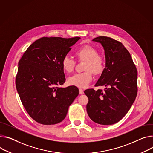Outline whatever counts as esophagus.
Returning a JSON list of instances; mask_svg holds the SVG:
<instances>
[{
    "mask_svg": "<svg viewBox=\"0 0 153 153\" xmlns=\"http://www.w3.org/2000/svg\"><path fill=\"white\" fill-rule=\"evenodd\" d=\"M79 93L80 94H84V90H83L82 89H79Z\"/></svg>",
    "mask_w": 153,
    "mask_h": 153,
    "instance_id": "34e87169",
    "label": "esophagus"
}]
</instances>
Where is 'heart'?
Returning <instances> with one entry per match:
<instances>
[{
  "label": "heart",
  "instance_id": "1",
  "mask_svg": "<svg viewBox=\"0 0 153 153\" xmlns=\"http://www.w3.org/2000/svg\"><path fill=\"white\" fill-rule=\"evenodd\" d=\"M79 60L85 61L84 73H76L68 79L69 84L79 88L87 87L93 80V73L99 74L102 73L104 66V61L102 56L98 55V51L90 45H84L79 48L75 52ZM76 62L71 58L65 57L62 61L63 70L71 73L74 70Z\"/></svg>",
  "mask_w": 153,
  "mask_h": 153
}]
</instances>
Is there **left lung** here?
I'll return each mask as SVG.
<instances>
[{
    "label": "left lung",
    "mask_w": 153,
    "mask_h": 153,
    "mask_svg": "<svg viewBox=\"0 0 153 153\" xmlns=\"http://www.w3.org/2000/svg\"><path fill=\"white\" fill-rule=\"evenodd\" d=\"M93 41L101 44L105 57V68L95 86L106 88L84 91L88 98L87 114L96 123L114 124L126 115L135 100L137 68L130 53L120 41L102 36Z\"/></svg>",
    "instance_id": "1"
}]
</instances>
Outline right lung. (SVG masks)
<instances>
[{
	"label": "right lung",
	"instance_id": "1",
	"mask_svg": "<svg viewBox=\"0 0 153 153\" xmlns=\"http://www.w3.org/2000/svg\"><path fill=\"white\" fill-rule=\"evenodd\" d=\"M80 37H43L33 43L18 63L16 86L27 112L36 122L62 121L79 94L76 86L60 87L65 80L62 61Z\"/></svg>",
	"mask_w": 153,
	"mask_h": 153
}]
</instances>
